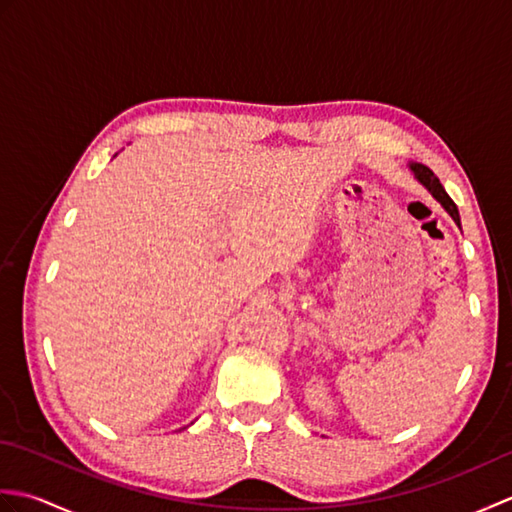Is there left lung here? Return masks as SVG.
Returning <instances> with one entry per match:
<instances>
[{
    "label": "left lung",
    "instance_id": "left-lung-1",
    "mask_svg": "<svg viewBox=\"0 0 512 512\" xmlns=\"http://www.w3.org/2000/svg\"><path fill=\"white\" fill-rule=\"evenodd\" d=\"M409 169L413 171V176H416V180L422 184V187L427 189V191L433 195V198H436V200L444 206V211H447V213L453 217V222L460 226V213H458V206H455V202L449 198V193L444 191V187L440 184V180L436 178V173H433L429 167L420 165V162H411Z\"/></svg>",
    "mask_w": 512,
    "mask_h": 512
}]
</instances>
